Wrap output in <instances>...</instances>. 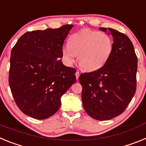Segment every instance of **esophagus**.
I'll return each instance as SVG.
<instances>
[{
  "mask_svg": "<svg viewBox=\"0 0 146 146\" xmlns=\"http://www.w3.org/2000/svg\"><path fill=\"white\" fill-rule=\"evenodd\" d=\"M75 76H76V79L77 80H78L79 79V77H80V72H76V73H75Z\"/></svg>",
  "mask_w": 146,
  "mask_h": 146,
  "instance_id": "esophagus-1",
  "label": "esophagus"
}]
</instances>
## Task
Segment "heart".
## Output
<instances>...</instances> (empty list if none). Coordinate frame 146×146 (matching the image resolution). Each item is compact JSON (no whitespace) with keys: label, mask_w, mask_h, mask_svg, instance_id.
<instances>
[{"label":"heart","mask_w":146,"mask_h":146,"mask_svg":"<svg viewBox=\"0 0 146 146\" xmlns=\"http://www.w3.org/2000/svg\"><path fill=\"white\" fill-rule=\"evenodd\" d=\"M113 50V40L107 33L83 29L74 33L69 44L62 47V55L67 65H72L78 55L82 69L93 72L99 69L109 60Z\"/></svg>","instance_id":"1"}]
</instances>
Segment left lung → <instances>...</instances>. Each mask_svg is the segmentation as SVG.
<instances>
[{"instance_id": "1", "label": "left lung", "mask_w": 146, "mask_h": 146, "mask_svg": "<svg viewBox=\"0 0 146 146\" xmlns=\"http://www.w3.org/2000/svg\"><path fill=\"white\" fill-rule=\"evenodd\" d=\"M112 35L113 50L102 68L81 74L82 101L88 115L107 121L124 111L136 91L137 58L126 35L113 28H99Z\"/></svg>"}]
</instances>
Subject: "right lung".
<instances>
[{
  "mask_svg": "<svg viewBox=\"0 0 146 146\" xmlns=\"http://www.w3.org/2000/svg\"><path fill=\"white\" fill-rule=\"evenodd\" d=\"M73 25L27 32L11 50L9 83L18 108L46 119L60 107V98L76 82V70L63 64L64 40Z\"/></svg>",
  "mask_w": 146,
  "mask_h": 146,
  "instance_id": "obj_1",
  "label": "right lung"
}]
</instances>
